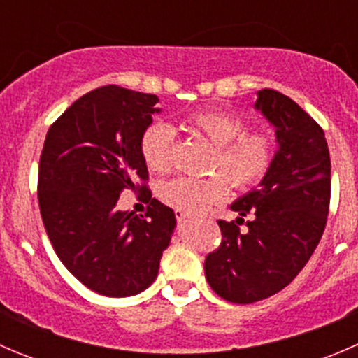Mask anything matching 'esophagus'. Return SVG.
<instances>
[{
    "label": "esophagus",
    "instance_id": "esophagus-1",
    "mask_svg": "<svg viewBox=\"0 0 358 358\" xmlns=\"http://www.w3.org/2000/svg\"><path fill=\"white\" fill-rule=\"evenodd\" d=\"M175 216H176V220H178V222H185V220L189 218V215H185V213L180 211V209H175Z\"/></svg>",
    "mask_w": 358,
    "mask_h": 358
}]
</instances>
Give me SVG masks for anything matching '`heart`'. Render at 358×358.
Masks as SVG:
<instances>
[{"instance_id": "obj_1", "label": "heart", "mask_w": 358, "mask_h": 358, "mask_svg": "<svg viewBox=\"0 0 358 358\" xmlns=\"http://www.w3.org/2000/svg\"><path fill=\"white\" fill-rule=\"evenodd\" d=\"M189 128L190 131L215 145V154L209 168L211 171L225 174L236 189L244 190L256 185L272 166L273 154H275V143L272 136L266 133H244L246 131L244 122L229 112H197L189 119ZM140 150L152 171H169L175 164V128L168 122H152L143 131ZM222 175H213L208 178L182 176L171 180L161 187V199L183 213L201 215L213 204L227 199L229 182Z\"/></svg>"}]
</instances>
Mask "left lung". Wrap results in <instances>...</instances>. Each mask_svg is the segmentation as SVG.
<instances>
[{
	"label": "left lung",
	"mask_w": 358,
	"mask_h": 358,
	"mask_svg": "<svg viewBox=\"0 0 358 358\" xmlns=\"http://www.w3.org/2000/svg\"><path fill=\"white\" fill-rule=\"evenodd\" d=\"M256 96L255 109L275 128V156L258 189L230 206L252 218L248 232L220 220L222 244L204 262L211 289L239 305L282 291L301 272L326 229L331 199L324 129L275 90H259Z\"/></svg>",
	"instance_id": "8db88e82"
}]
</instances>
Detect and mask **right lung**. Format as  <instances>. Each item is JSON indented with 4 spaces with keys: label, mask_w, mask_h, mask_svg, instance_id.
I'll use <instances>...</instances> for the list:
<instances>
[{
    "label": "right lung",
    "mask_w": 358,
    "mask_h": 358,
    "mask_svg": "<svg viewBox=\"0 0 358 358\" xmlns=\"http://www.w3.org/2000/svg\"><path fill=\"white\" fill-rule=\"evenodd\" d=\"M157 102L114 85L93 90L50 126L39 159L50 243L79 282L109 298L135 296L156 280L176 227L173 209L138 183L149 176L140 140L161 112ZM126 188L150 197L145 217L115 208Z\"/></svg>",
    "instance_id": "add662e5"
}]
</instances>
